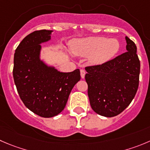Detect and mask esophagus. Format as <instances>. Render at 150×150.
I'll return each mask as SVG.
<instances>
[{"label": "esophagus", "instance_id": "esophagus-1", "mask_svg": "<svg viewBox=\"0 0 150 150\" xmlns=\"http://www.w3.org/2000/svg\"><path fill=\"white\" fill-rule=\"evenodd\" d=\"M85 74H86L85 70H83V69H81V78H84V77H85Z\"/></svg>", "mask_w": 150, "mask_h": 150}]
</instances>
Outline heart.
Listing matches in <instances>:
<instances>
[{
	"mask_svg": "<svg viewBox=\"0 0 150 150\" xmlns=\"http://www.w3.org/2000/svg\"><path fill=\"white\" fill-rule=\"evenodd\" d=\"M72 53L86 57L92 64H102L111 59L120 50V43L116 39L88 36L75 40L71 45Z\"/></svg>",
	"mask_w": 150,
	"mask_h": 150,
	"instance_id": "b5f03b06",
	"label": "heart"
}]
</instances>
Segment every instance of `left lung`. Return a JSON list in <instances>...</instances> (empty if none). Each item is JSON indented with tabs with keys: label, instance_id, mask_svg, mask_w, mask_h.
Returning <instances> with one entry per match:
<instances>
[{
	"label": "left lung",
	"instance_id": "8db88e82",
	"mask_svg": "<svg viewBox=\"0 0 150 150\" xmlns=\"http://www.w3.org/2000/svg\"><path fill=\"white\" fill-rule=\"evenodd\" d=\"M125 40L126 53L101 65L85 68L90 105L94 112L103 117L122 113L130 104L139 87L137 47L127 36Z\"/></svg>",
	"mask_w": 150,
	"mask_h": 150
}]
</instances>
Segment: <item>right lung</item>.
<instances>
[{
  "instance_id": "add662e5",
  "label": "right lung",
  "mask_w": 150,
  "mask_h": 150,
  "mask_svg": "<svg viewBox=\"0 0 150 150\" xmlns=\"http://www.w3.org/2000/svg\"><path fill=\"white\" fill-rule=\"evenodd\" d=\"M53 31L36 30L26 36L14 56L13 77L20 99L29 110L45 118L60 114L81 79L79 69L62 72L41 59V44L51 40Z\"/></svg>"
}]
</instances>
